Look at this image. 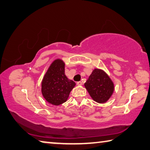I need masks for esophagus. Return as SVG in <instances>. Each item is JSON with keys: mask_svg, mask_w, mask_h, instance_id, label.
Masks as SVG:
<instances>
[{"mask_svg": "<svg viewBox=\"0 0 150 150\" xmlns=\"http://www.w3.org/2000/svg\"><path fill=\"white\" fill-rule=\"evenodd\" d=\"M76 84L78 85V86H81V85H82V82H78L77 83H76Z\"/></svg>", "mask_w": 150, "mask_h": 150, "instance_id": "1", "label": "esophagus"}]
</instances>
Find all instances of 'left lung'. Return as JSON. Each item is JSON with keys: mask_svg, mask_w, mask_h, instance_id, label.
I'll return each mask as SVG.
<instances>
[{"mask_svg": "<svg viewBox=\"0 0 150 150\" xmlns=\"http://www.w3.org/2000/svg\"><path fill=\"white\" fill-rule=\"evenodd\" d=\"M85 88L93 101L104 103L114 91V83L103 70L96 68L84 83Z\"/></svg>", "mask_w": 150, "mask_h": 150, "instance_id": "1", "label": "left lung"}]
</instances>
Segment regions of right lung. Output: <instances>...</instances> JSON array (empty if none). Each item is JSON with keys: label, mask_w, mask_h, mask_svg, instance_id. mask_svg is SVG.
Here are the masks:
<instances>
[{"label": "right lung", "mask_w": 150, "mask_h": 150, "mask_svg": "<svg viewBox=\"0 0 150 150\" xmlns=\"http://www.w3.org/2000/svg\"><path fill=\"white\" fill-rule=\"evenodd\" d=\"M64 61L56 59L50 65L41 82V93L48 103L59 105L67 101L69 94L76 86L64 73Z\"/></svg>", "instance_id": "obj_1"}]
</instances>
